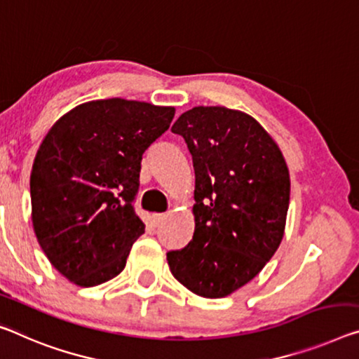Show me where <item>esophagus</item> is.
<instances>
[{
    "label": "esophagus",
    "instance_id": "obj_1",
    "mask_svg": "<svg viewBox=\"0 0 359 359\" xmlns=\"http://www.w3.org/2000/svg\"><path fill=\"white\" fill-rule=\"evenodd\" d=\"M154 222H156V224H161L165 218H167V213H154L152 215Z\"/></svg>",
    "mask_w": 359,
    "mask_h": 359
}]
</instances>
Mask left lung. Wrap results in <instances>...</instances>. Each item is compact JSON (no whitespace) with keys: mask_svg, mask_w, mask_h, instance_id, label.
Masks as SVG:
<instances>
[{"mask_svg":"<svg viewBox=\"0 0 359 359\" xmlns=\"http://www.w3.org/2000/svg\"><path fill=\"white\" fill-rule=\"evenodd\" d=\"M172 131L184 137L196 173V229L170 250V271L194 294L222 299L262 271L283 241L290 178L283 152L250 115L194 107Z\"/></svg>","mask_w":359,"mask_h":359,"instance_id":"8db88e82","label":"left lung"}]
</instances>
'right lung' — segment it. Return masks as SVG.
I'll list each match as a JSON object with an SVG mask.
<instances>
[{"instance_id":"1","label":"right lung","mask_w":359,"mask_h":359,"mask_svg":"<svg viewBox=\"0 0 359 359\" xmlns=\"http://www.w3.org/2000/svg\"><path fill=\"white\" fill-rule=\"evenodd\" d=\"M173 107L114 97L60 117L30 175L32 222L48 260L93 287L122 273L146 224L135 212L142 154L168 130Z\"/></svg>"}]
</instances>
